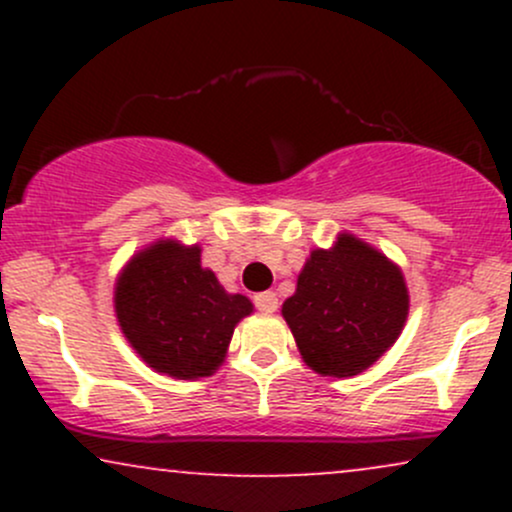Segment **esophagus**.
Instances as JSON below:
<instances>
[{
    "label": "esophagus",
    "mask_w": 512,
    "mask_h": 512,
    "mask_svg": "<svg viewBox=\"0 0 512 512\" xmlns=\"http://www.w3.org/2000/svg\"><path fill=\"white\" fill-rule=\"evenodd\" d=\"M255 305L260 313L272 315V313H276V308H279V298H276L274 291H262L255 296Z\"/></svg>",
    "instance_id": "1"
}]
</instances>
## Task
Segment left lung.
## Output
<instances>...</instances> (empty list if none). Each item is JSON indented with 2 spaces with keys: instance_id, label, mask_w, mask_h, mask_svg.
I'll list each match as a JSON object with an SVG mask.
<instances>
[{
  "instance_id": "8db88e82",
  "label": "left lung",
  "mask_w": 512,
  "mask_h": 512,
  "mask_svg": "<svg viewBox=\"0 0 512 512\" xmlns=\"http://www.w3.org/2000/svg\"><path fill=\"white\" fill-rule=\"evenodd\" d=\"M281 315L315 373L351 378L397 342L409 291L395 262L342 233L334 248L310 252Z\"/></svg>"
}]
</instances>
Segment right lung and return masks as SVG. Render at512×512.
I'll list each match as a JSON object with an SVG mask.
<instances>
[{
    "instance_id": "1",
    "label": "right lung",
    "mask_w": 512,
    "mask_h": 512,
    "mask_svg": "<svg viewBox=\"0 0 512 512\" xmlns=\"http://www.w3.org/2000/svg\"><path fill=\"white\" fill-rule=\"evenodd\" d=\"M252 303L226 293L202 267L199 245L158 240L117 276L115 315L122 334L156 373L178 380L207 378L221 366L233 330Z\"/></svg>"
}]
</instances>
